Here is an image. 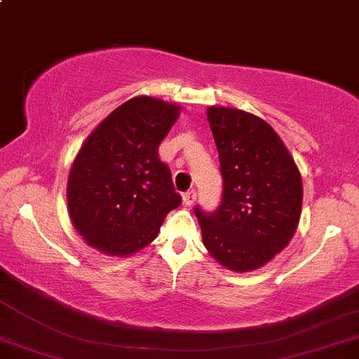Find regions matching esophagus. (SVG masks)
I'll return each mask as SVG.
<instances>
[{
  "mask_svg": "<svg viewBox=\"0 0 359 359\" xmlns=\"http://www.w3.org/2000/svg\"><path fill=\"white\" fill-rule=\"evenodd\" d=\"M194 201H196V193L194 191H187L183 194V205L184 206H191Z\"/></svg>",
  "mask_w": 359,
  "mask_h": 359,
  "instance_id": "1",
  "label": "esophagus"
}]
</instances>
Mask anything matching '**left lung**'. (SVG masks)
<instances>
[{"label": "left lung", "mask_w": 359, "mask_h": 359, "mask_svg": "<svg viewBox=\"0 0 359 359\" xmlns=\"http://www.w3.org/2000/svg\"><path fill=\"white\" fill-rule=\"evenodd\" d=\"M206 116L219 154L223 198L215 213L194 210L203 245L221 266L255 271L281 253L298 228L302 175L264 119L226 106H211Z\"/></svg>", "instance_id": "obj_1"}]
</instances>
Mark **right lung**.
I'll list each match as a JSON object with an SVG mask.
<instances>
[{
    "label": "right lung",
    "instance_id": "obj_1",
    "mask_svg": "<svg viewBox=\"0 0 359 359\" xmlns=\"http://www.w3.org/2000/svg\"><path fill=\"white\" fill-rule=\"evenodd\" d=\"M180 104L135 96L106 116L81 144L68 176V213L88 246L131 256L158 236L181 205L171 171L158 158Z\"/></svg>",
    "mask_w": 359,
    "mask_h": 359
}]
</instances>
